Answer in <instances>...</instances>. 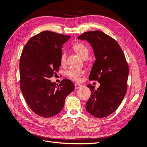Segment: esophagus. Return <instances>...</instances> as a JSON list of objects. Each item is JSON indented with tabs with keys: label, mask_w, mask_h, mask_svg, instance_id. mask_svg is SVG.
Masks as SVG:
<instances>
[{
	"label": "esophagus",
	"mask_w": 147,
	"mask_h": 147,
	"mask_svg": "<svg viewBox=\"0 0 147 147\" xmlns=\"http://www.w3.org/2000/svg\"><path fill=\"white\" fill-rule=\"evenodd\" d=\"M81 86H82L81 84H78V83H75V90H77V89H78Z\"/></svg>",
	"instance_id": "esophagus-1"
}]
</instances>
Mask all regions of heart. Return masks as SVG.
I'll return each instance as SVG.
<instances>
[{"mask_svg":"<svg viewBox=\"0 0 147 147\" xmlns=\"http://www.w3.org/2000/svg\"><path fill=\"white\" fill-rule=\"evenodd\" d=\"M73 50L76 52L78 55L80 56L82 58L86 59L89 55V48L85 44L81 42H77L74 43L72 46ZM66 61V53L63 52L61 56V64H64ZM84 74L83 70L70 69L67 71L65 74L70 79L74 81H78L80 77Z\"/></svg>","mask_w":147,"mask_h":147,"instance_id":"1","label":"heart"}]
</instances>
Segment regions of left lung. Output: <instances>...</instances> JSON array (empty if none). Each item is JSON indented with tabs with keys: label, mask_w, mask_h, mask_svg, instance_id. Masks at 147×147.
I'll return each instance as SVG.
<instances>
[{
	"label": "left lung",
	"mask_w": 147,
	"mask_h": 147,
	"mask_svg": "<svg viewBox=\"0 0 147 147\" xmlns=\"http://www.w3.org/2000/svg\"><path fill=\"white\" fill-rule=\"evenodd\" d=\"M78 38L86 40L94 50L96 61L89 79L100 83L97 90L87 85L91 94L86 109L96 118L106 117L118 109L127 91L129 67L125 56L118 42L102 31L85 32Z\"/></svg>",
	"instance_id": "8db88e82"
}]
</instances>
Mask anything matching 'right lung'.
<instances>
[{"instance_id": "obj_1", "label": "right lung", "mask_w": 147, "mask_h": 147, "mask_svg": "<svg viewBox=\"0 0 147 147\" xmlns=\"http://www.w3.org/2000/svg\"><path fill=\"white\" fill-rule=\"evenodd\" d=\"M69 38V35L43 31L31 37L21 53V90L29 107L42 117L59 113L65 97L75 89L70 80L63 79L57 86L49 80L59 69L62 45Z\"/></svg>"}]
</instances>
